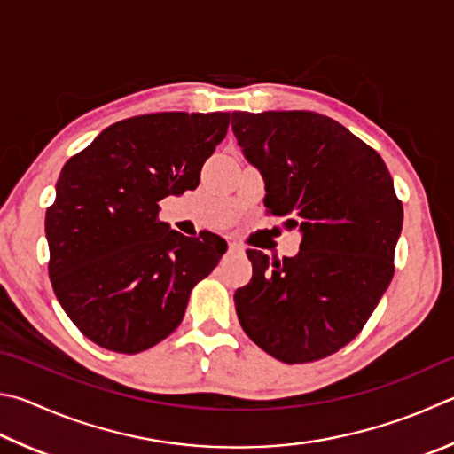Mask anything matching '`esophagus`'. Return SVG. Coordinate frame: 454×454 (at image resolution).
Masks as SVG:
<instances>
[{"instance_id": "34e87169", "label": "esophagus", "mask_w": 454, "mask_h": 454, "mask_svg": "<svg viewBox=\"0 0 454 454\" xmlns=\"http://www.w3.org/2000/svg\"><path fill=\"white\" fill-rule=\"evenodd\" d=\"M228 252H242V246L236 242H228Z\"/></svg>"}]
</instances>
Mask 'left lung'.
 <instances>
[{
    "instance_id": "left-lung-1",
    "label": "left lung",
    "mask_w": 454,
    "mask_h": 454,
    "mask_svg": "<svg viewBox=\"0 0 454 454\" xmlns=\"http://www.w3.org/2000/svg\"><path fill=\"white\" fill-rule=\"evenodd\" d=\"M274 216L300 228L294 258L248 250L252 279L234 294L250 340L284 364H309L356 337L393 278L403 204L373 148L311 111L230 114Z\"/></svg>"
}]
</instances>
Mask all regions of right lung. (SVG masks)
<instances>
[{
	"label": "right lung",
	"mask_w": 454,
	"mask_h": 454,
	"mask_svg": "<svg viewBox=\"0 0 454 454\" xmlns=\"http://www.w3.org/2000/svg\"><path fill=\"white\" fill-rule=\"evenodd\" d=\"M228 125L230 113L141 114L106 127L65 162L45 214L49 278L93 343L127 356L153 348L218 266L224 238L170 230L159 202L199 186Z\"/></svg>",
	"instance_id": "right-lung-1"
}]
</instances>
